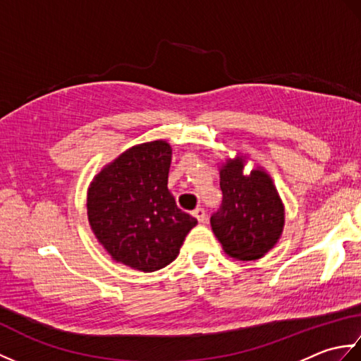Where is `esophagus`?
<instances>
[{"label":"esophagus","instance_id":"1","mask_svg":"<svg viewBox=\"0 0 361 361\" xmlns=\"http://www.w3.org/2000/svg\"><path fill=\"white\" fill-rule=\"evenodd\" d=\"M194 217L200 221V224H203V221H206V212H204V209L203 208H197L194 212Z\"/></svg>","mask_w":361,"mask_h":361}]
</instances>
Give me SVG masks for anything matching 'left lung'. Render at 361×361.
Here are the masks:
<instances>
[{"mask_svg": "<svg viewBox=\"0 0 361 361\" xmlns=\"http://www.w3.org/2000/svg\"><path fill=\"white\" fill-rule=\"evenodd\" d=\"M245 163L247 158L237 155L220 167L224 200L211 226L228 256L256 260L278 243L286 211L270 175L262 167L243 175Z\"/></svg>", "mask_w": 361, "mask_h": 361, "instance_id": "1", "label": "left lung"}]
</instances>
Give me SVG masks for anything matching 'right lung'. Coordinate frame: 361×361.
<instances>
[{
	"instance_id": "right-lung-1",
	"label": "right lung",
	"mask_w": 361,
	"mask_h": 361,
	"mask_svg": "<svg viewBox=\"0 0 361 361\" xmlns=\"http://www.w3.org/2000/svg\"><path fill=\"white\" fill-rule=\"evenodd\" d=\"M172 149L158 140L133 145L99 172L88 188L87 212L96 239L113 260L144 273L178 256L197 219L167 189Z\"/></svg>"
}]
</instances>
